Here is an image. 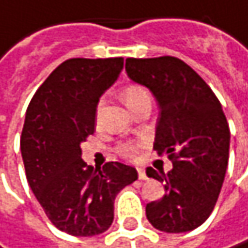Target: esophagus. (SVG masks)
Here are the masks:
<instances>
[{"label":"esophagus","mask_w":248,"mask_h":248,"mask_svg":"<svg viewBox=\"0 0 248 248\" xmlns=\"http://www.w3.org/2000/svg\"><path fill=\"white\" fill-rule=\"evenodd\" d=\"M138 177H140V180H145L147 179V174H145L144 169H138Z\"/></svg>","instance_id":"1"}]
</instances>
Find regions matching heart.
<instances>
[{"mask_svg": "<svg viewBox=\"0 0 248 248\" xmlns=\"http://www.w3.org/2000/svg\"><path fill=\"white\" fill-rule=\"evenodd\" d=\"M144 98H150V94L145 88L140 87V85H131L128 87L125 91H123V100H125L126 106L131 108L134 104H137L138 101L144 100ZM101 108H103V101L98 103L97 106V122L100 120V113H101ZM119 153L123 155V157H132L135 154V147L131 145V144H125L119 148Z\"/></svg>", "mask_w": 248, "mask_h": 248, "instance_id": "1", "label": "heart"}]
</instances>
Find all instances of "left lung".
Masks as SVG:
<instances>
[{
	"label": "left lung",
	"mask_w": 248,
	"mask_h": 248,
	"mask_svg": "<svg viewBox=\"0 0 248 248\" xmlns=\"http://www.w3.org/2000/svg\"><path fill=\"white\" fill-rule=\"evenodd\" d=\"M128 77L147 87L160 113L154 150L167 154V174L147 169L164 183L166 195L147 205V218L160 231L179 234L201 227L218 201L230 155V128L208 84L174 56L126 59Z\"/></svg>",
	"instance_id": "obj_1"
}]
</instances>
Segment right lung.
<instances>
[{
  "instance_id": "1",
  "label": "right lung",
  "mask_w": 248,
  "mask_h": 248,
  "mask_svg": "<svg viewBox=\"0 0 248 248\" xmlns=\"http://www.w3.org/2000/svg\"><path fill=\"white\" fill-rule=\"evenodd\" d=\"M122 69V58L68 59L39 87L26 111L20 150L29 186L50 222L75 237L107 231L117 193L138 179L126 164L93 169L81 160L98 100Z\"/></svg>"
}]
</instances>
